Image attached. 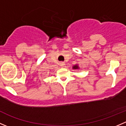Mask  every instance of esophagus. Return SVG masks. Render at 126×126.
Instances as JSON below:
<instances>
[{
	"label": "esophagus",
	"mask_w": 126,
	"mask_h": 126,
	"mask_svg": "<svg viewBox=\"0 0 126 126\" xmlns=\"http://www.w3.org/2000/svg\"><path fill=\"white\" fill-rule=\"evenodd\" d=\"M64 65H65V64H64V63H60V66L62 67V68H63V67L64 66Z\"/></svg>",
	"instance_id": "esophagus-1"
}]
</instances>
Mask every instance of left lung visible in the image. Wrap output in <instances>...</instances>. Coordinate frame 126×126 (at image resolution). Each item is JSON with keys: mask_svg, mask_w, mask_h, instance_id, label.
<instances>
[{"mask_svg": "<svg viewBox=\"0 0 126 126\" xmlns=\"http://www.w3.org/2000/svg\"><path fill=\"white\" fill-rule=\"evenodd\" d=\"M72 69H79V66L77 65V64H76V65H74L73 67H72Z\"/></svg>", "mask_w": 126, "mask_h": 126, "instance_id": "left-lung-1", "label": "left lung"}]
</instances>
